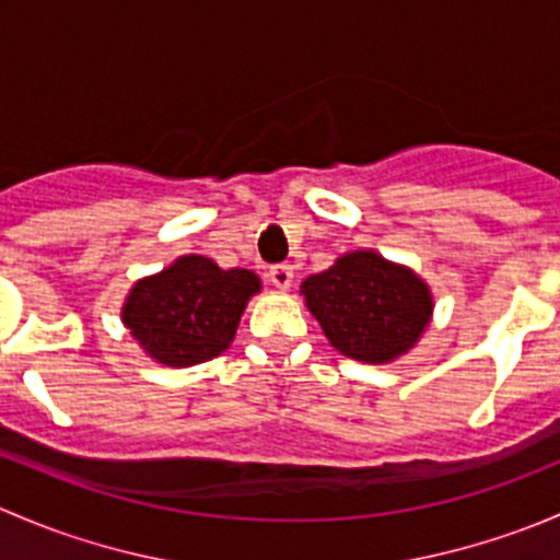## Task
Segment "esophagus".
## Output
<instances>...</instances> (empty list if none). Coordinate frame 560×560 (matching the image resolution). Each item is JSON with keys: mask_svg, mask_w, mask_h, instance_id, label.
Masks as SVG:
<instances>
[{"mask_svg": "<svg viewBox=\"0 0 560 560\" xmlns=\"http://www.w3.org/2000/svg\"><path fill=\"white\" fill-rule=\"evenodd\" d=\"M268 279H270V284L279 287V290H290L295 273H292L290 265H273V268L268 270Z\"/></svg>", "mask_w": 560, "mask_h": 560, "instance_id": "obj_1", "label": "esophagus"}]
</instances>
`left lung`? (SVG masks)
Wrapping results in <instances>:
<instances>
[{
    "instance_id": "8db88e82",
    "label": "left lung",
    "mask_w": 560,
    "mask_h": 560,
    "mask_svg": "<svg viewBox=\"0 0 560 560\" xmlns=\"http://www.w3.org/2000/svg\"><path fill=\"white\" fill-rule=\"evenodd\" d=\"M327 341L360 363H389L420 341L433 295L415 270L376 252H349L301 284Z\"/></svg>"
}]
</instances>
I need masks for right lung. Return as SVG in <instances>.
Segmentation results:
<instances>
[{"mask_svg":"<svg viewBox=\"0 0 560 560\" xmlns=\"http://www.w3.org/2000/svg\"><path fill=\"white\" fill-rule=\"evenodd\" d=\"M259 290L252 270H222L202 254H186L129 290L121 322L149 358L186 369L233 343L248 298Z\"/></svg>","mask_w":560,"mask_h":560,"instance_id":"obj_1","label":"right lung"}]
</instances>
